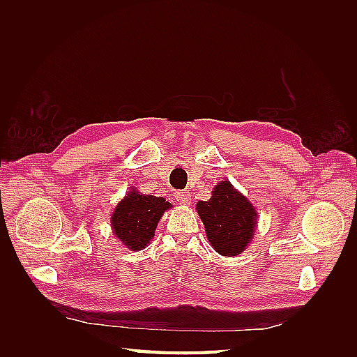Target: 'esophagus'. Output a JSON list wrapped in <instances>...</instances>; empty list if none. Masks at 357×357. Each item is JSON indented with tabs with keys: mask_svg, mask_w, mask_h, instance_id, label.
Listing matches in <instances>:
<instances>
[{
	"mask_svg": "<svg viewBox=\"0 0 357 357\" xmlns=\"http://www.w3.org/2000/svg\"><path fill=\"white\" fill-rule=\"evenodd\" d=\"M174 197L183 205L190 204V192H188V190H178V192H176Z\"/></svg>",
	"mask_w": 357,
	"mask_h": 357,
	"instance_id": "esophagus-1",
	"label": "esophagus"
}]
</instances>
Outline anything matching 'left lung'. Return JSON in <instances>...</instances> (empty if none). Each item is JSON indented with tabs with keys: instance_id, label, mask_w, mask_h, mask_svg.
<instances>
[{
	"instance_id": "left-lung-1",
	"label": "left lung",
	"mask_w": 357,
	"mask_h": 357,
	"mask_svg": "<svg viewBox=\"0 0 357 357\" xmlns=\"http://www.w3.org/2000/svg\"><path fill=\"white\" fill-rule=\"evenodd\" d=\"M207 238L222 256L240 255L252 241L257 214L253 205L235 190L229 181H222L208 201L197 204Z\"/></svg>"
}]
</instances>
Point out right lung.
I'll list each match as a JSON object with an SVG mask.
<instances>
[{
  "label": "right lung",
  "mask_w": 357,
  "mask_h": 357,
  "mask_svg": "<svg viewBox=\"0 0 357 357\" xmlns=\"http://www.w3.org/2000/svg\"><path fill=\"white\" fill-rule=\"evenodd\" d=\"M171 204L164 198L142 195L131 190L112 215V226L116 236L131 250H142L155 236V229L162 214Z\"/></svg>",
  "instance_id": "right-lung-1"
}]
</instances>
